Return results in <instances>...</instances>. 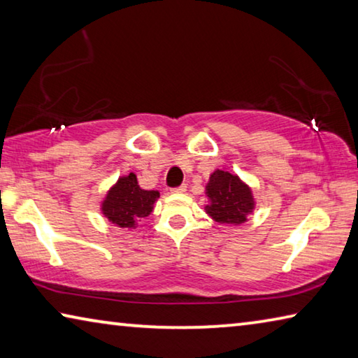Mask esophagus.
I'll use <instances>...</instances> for the list:
<instances>
[{"label":"esophagus","instance_id":"esophagus-1","mask_svg":"<svg viewBox=\"0 0 358 358\" xmlns=\"http://www.w3.org/2000/svg\"><path fill=\"white\" fill-rule=\"evenodd\" d=\"M171 191H172V192H175V194H181V192H185V191H186V185H181V186H177V187H172Z\"/></svg>","mask_w":358,"mask_h":358}]
</instances>
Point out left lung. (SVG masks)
I'll return each mask as SVG.
<instances>
[{
	"label": "left lung",
	"mask_w": 358,
	"mask_h": 358,
	"mask_svg": "<svg viewBox=\"0 0 358 358\" xmlns=\"http://www.w3.org/2000/svg\"><path fill=\"white\" fill-rule=\"evenodd\" d=\"M210 203L205 207L208 216L220 224L238 226L248 220L254 210V196L251 187L238 178V175L227 171H215L205 187Z\"/></svg>",
	"instance_id": "8db88e82"
}]
</instances>
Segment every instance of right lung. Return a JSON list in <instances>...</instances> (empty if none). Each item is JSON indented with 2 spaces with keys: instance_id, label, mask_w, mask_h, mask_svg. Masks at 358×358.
<instances>
[{
  "instance_id": "1",
  "label": "right lung",
  "mask_w": 358,
  "mask_h": 358,
  "mask_svg": "<svg viewBox=\"0 0 358 358\" xmlns=\"http://www.w3.org/2000/svg\"><path fill=\"white\" fill-rule=\"evenodd\" d=\"M159 197L157 191L142 189L137 183L136 173L120 177L101 203V211L108 221L121 229H136L137 221L147 217L153 211Z\"/></svg>"
}]
</instances>
